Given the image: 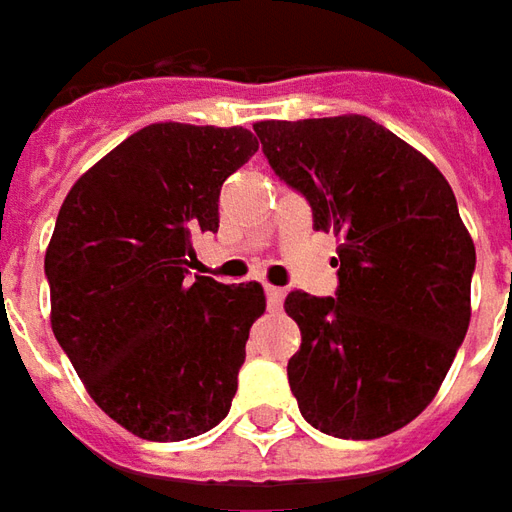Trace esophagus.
Masks as SVG:
<instances>
[{"label": "esophagus", "mask_w": 512, "mask_h": 512, "mask_svg": "<svg viewBox=\"0 0 512 512\" xmlns=\"http://www.w3.org/2000/svg\"><path fill=\"white\" fill-rule=\"evenodd\" d=\"M264 293H267V307H270V310H279L281 304H284V290H281V287H270V284H267Z\"/></svg>", "instance_id": "34e87169"}]
</instances>
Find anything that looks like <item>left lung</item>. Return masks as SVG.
I'll list each match as a JSON object with an SVG mask.
<instances>
[{
  "instance_id": "1",
  "label": "left lung",
  "mask_w": 512,
  "mask_h": 512,
  "mask_svg": "<svg viewBox=\"0 0 512 512\" xmlns=\"http://www.w3.org/2000/svg\"><path fill=\"white\" fill-rule=\"evenodd\" d=\"M270 168L338 245V293H290L287 363L304 420L341 440L408 425L440 392L471 324L476 248L448 180L366 115L259 120Z\"/></svg>"
}]
</instances>
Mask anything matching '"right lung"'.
Masks as SVG:
<instances>
[{
    "mask_svg": "<svg viewBox=\"0 0 512 512\" xmlns=\"http://www.w3.org/2000/svg\"><path fill=\"white\" fill-rule=\"evenodd\" d=\"M259 143L242 126L152 123L78 177L44 256L50 324L89 397L140 440L219 425L259 281L188 276L194 236L219 228V191Z\"/></svg>",
    "mask_w": 512,
    "mask_h": 512,
    "instance_id": "add662e5",
    "label": "right lung"
}]
</instances>
